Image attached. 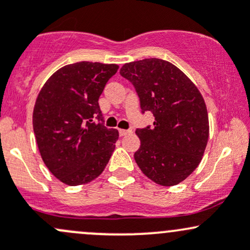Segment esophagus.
Returning <instances> with one entry per match:
<instances>
[{
	"label": "esophagus",
	"mask_w": 250,
	"mask_h": 250,
	"mask_svg": "<svg viewBox=\"0 0 250 250\" xmlns=\"http://www.w3.org/2000/svg\"><path fill=\"white\" fill-rule=\"evenodd\" d=\"M131 132H132V131H131V130H119V135H120V137L128 135V133H131Z\"/></svg>",
	"instance_id": "34e87169"
}]
</instances>
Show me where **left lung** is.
<instances>
[{"label":"left lung","instance_id":"8db88e82","mask_svg":"<svg viewBox=\"0 0 250 250\" xmlns=\"http://www.w3.org/2000/svg\"><path fill=\"white\" fill-rule=\"evenodd\" d=\"M120 75L132 83L142 113L154 126L137 128L141 146L135 160L161 186L184 181L200 163L208 139V117L198 88L180 69L157 58L124 64Z\"/></svg>","mask_w":250,"mask_h":250}]
</instances>
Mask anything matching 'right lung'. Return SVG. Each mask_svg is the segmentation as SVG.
I'll use <instances>...</instances> for the list:
<instances>
[{"instance_id": "add662e5", "label": "right lung", "mask_w": 250, "mask_h": 250, "mask_svg": "<svg viewBox=\"0 0 250 250\" xmlns=\"http://www.w3.org/2000/svg\"><path fill=\"white\" fill-rule=\"evenodd\" d=\"M117 64L65 65L47 80L37 98L33 130L51 173L69 186L98 178L114 151L119 133L107 128L99 98Z\"/></svg>"}]
</instances>
